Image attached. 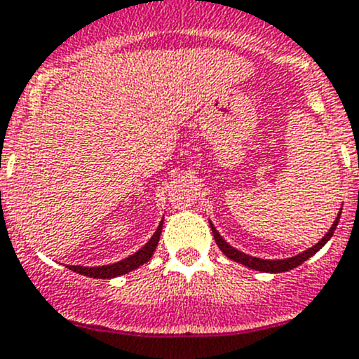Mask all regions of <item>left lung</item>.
<instances>
[{
	"mask_svg": "<svg viewBox=\"0 0 359 359\" xmlns=\"http://www.w3.org/2000/svg\"><path fill=\"white\" fill-rule=\"evenodd\" d=\"M341 213L342 211H339L337 218H335V222L332 224L329 232L322 237V241H318L315 246L306 249V251H303V252H299V255L292 256V258H285V259H262V258H255V256H249V255H246V252H243V251H239V249L230 246L227 241H224V237L218 233V230L213 227V224H211V222H210V227H211V232H213L215 241H217L218 248L222 249V252H224L229 259H233L236 263H241V265L248 266V269H252V270L266 271V273H280V271H289V270L296 269V266H299L301 263L306 262L308 258H311L313 255H316L320 249L325 246V244L330 241V237L334 236L335 227H337V224H339V218H341Z\"/></svg>",
	"mask_w": 359,
	"mask_h": 359,
	"instance_id": "obj_1",
	"label": "left lung"
}]
</instances>
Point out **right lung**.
Wrapping results in <instances>:
<instances>
[{"mask_svg":"<svg viewBox=\"0 0 359 359\" xmlns=\"http://www.w3.org/2000/svg\"><path fill=\"white\" fill-rule=\"evenodd\" d=\"M161 229H163V220L160 222L158 225L156 232L153 233V237L144 244L137 252L130 255L129 258L122 259V262H116L111 263V265H103V266H69L72 271H77V273L86 275V277H93V278H113V277H118V275H126L129 271L139 269L141 265L148 263L151 259V256L154 255L158 246V241H160L161 236Z\"/></svg>","mask_w":359,"mask_h":359,"instance_id":"obj_1","label":"right lung"}]
</instances>
